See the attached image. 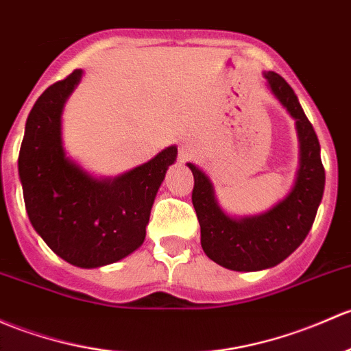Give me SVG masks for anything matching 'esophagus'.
<instances>
[{
  "mask_svg": "<svg viewBox=\"0 0 351 351\" xmlns=\"http://www.w3.org/2000/svg\"><path fill=\"white\" fill-rule=\"evenodd\" d=\"M180 158H182V160H185V158L188 156V154H190V146L186 145V143H182V145H180Z\"/></svg>",
  "mask_w": 351,
  "mask_h": 351,
  "instance_id": "obj_1",
  "label": "esophagus"
}]
</instances>
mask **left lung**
Here are the masks:
<instances>
[{
	"label": "left lung",
	"mask_w": 351,
	"mask_h": 351,
	"mask_svg": "<svg viewBox=\"0 0 351 351\" xmlns=\"http://www.w3.org/2000/svg\"><path fill=\"white\" fill-rule=\"evenodd\" d=\"M267 87L296 121L300 169L287 197L267 212L234 219L219 205L208 176L186 163L195 178L193 202L200 222L202 247L213 263L230 271H263L289 257L306 239L324 190L319 141L289 84L276 72H264Z\"/></svg>",
	"instance_id": "obj_1"
}]
</instances>
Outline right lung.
Segmentation results:
<instances>
[{
  "label": "right lung",
  "instance_id": "add662e5",
  "mask_svg": "<svg viewBox=\"0 0 351 351\" xmlns=\"http://www.w3.org/2000/svg\"><path fill=\"white\" fill-rule=\"evenodd\" d=\"M82 70L55 82L36 99L18 156L25 206L36 234L77 267H101L134 252L146 237L151 206L178 149L169 146L147 163L94 178L65 154L62 112Z\"/></svg>",
  "mask_w": 351,
  "mask_h": 351
}]
</instances>
